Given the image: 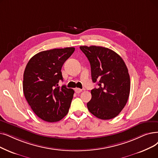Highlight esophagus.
Here are the masks:
<instances>
[{
  "label": "esophagus",
  "instance_id": "obj_1",
  "mask_svg": "<svg viewBox=\"0 0 158 158\" xmlns=\"http://www.w3.org/2000/svg\"><path fill=\"white\" fill-rule=\"evenodd\" d=\"M75 92H76L77 94H79L82 92V90H81V89L79 88H75Z\"/></svg>",
  "mask_w": 158,
  "mask_h": 158
}]
</instances>
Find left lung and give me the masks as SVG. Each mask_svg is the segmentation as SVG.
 <instances>
[{"instance_id":"obj_1","label":"left lung","mask_w":158,"mask_h":158,"mask_svg":"<svg viewBox=\"0 0 158 158\" xmlns=\"http://www.w3.org/2000/svg\"><path fill=\"white\" fill-rule=\"evenodd\" d=\"M91 66L92 79L98 88L91 90L88 110L99 119L116 117L126 105L130 90L128 68L119 55L107 48L81 46Z\"/></svg>"}]
</instances>
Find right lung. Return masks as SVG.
I'll use <instances>...</instances> for the list:
<instances>
[{"label": "right lung", "instance_id": "right-lung-1", "mask_svg": "<svg viewBox=\"0 0 158 158\" xmlns=\"http://www.w3.org/2000/svg\"><path fill=\"white\" fill-rule=\"evenodd\" d=\"M73 47L43 51L33 56L23 75V92L33 112L47 122H57L68 114L74 90L65 85L61 68L73 53Z\"/></svg>", "mask_w": 158, "mask_h": 158}]
</instances>
